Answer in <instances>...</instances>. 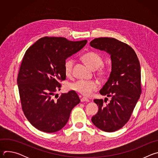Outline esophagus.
Listing matches in <instances>:
<instances>
[{
    "instance_id": "obj_1",
    "label": "esophagus",
    "mask_w": 158,
    "mask_h": 158,
    "mask_svg": "<svg viewBox=\"0 0 158 158\" xmlns=\"http://www.w3.org/2000/svg\"><path fill=\"white\" fill-rule=\"evenodd\" d=\"M81 102H89V100L87 99V98H82L81 99Z\"/></svg>"
}]
</instances>
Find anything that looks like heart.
<instances>
[{"mask_svg": "<svg viewBox=\"0 0 158 158\" xmlns=\"http://www.w3.org/2000/svg\"><path fill=\"white\" fill-rule=\"evenodd\" d=\"M84 62L91 69H98V74L101 77H106L108 76L109 71L107 68L102 66L103 59L102 56L95 52H89L84 54L82 57ZM74 60L70 59L64 63V72L67 76H70L72 74L74 65ZM99 87V83L95 81H77L69 85V88L73 91L78 93L84 96H89L93 91Z\"/></svg>", "mask_w": 158, "mask_h": 158, "instance_id": "b5f03b06", "label": "heart"}]
</instances>
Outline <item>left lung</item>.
I'll return each mask as SVG.
<instances>
[{
    "instance_id": "obj_1",
    "label": "left lung",
    "mask_w": 158,
    "mask_h": 158,
    "mask_svg": "<svg viewBox=\"0 0 158 158\" xmlns=\"http://www.w3.org/2000/svg\"><path fill=\"white\" fill-rule=\"evenodd\" d=\"M90 45L109 54L111 60L109 77L99 91L101 95L110 97L111 99L106 106L103 104L102 99L94 100L99 110L91 120L101 130L114 132L129 121L139 99L140 64L134 51L127 44L114 38H96Z\"/></svg>"
}]
</instances>
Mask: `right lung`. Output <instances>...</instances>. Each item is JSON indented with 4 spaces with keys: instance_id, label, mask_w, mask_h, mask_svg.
<instances>
[{
    "instance_id": "1",
    "label": "right lung",
    "mask_w": 158,
    "mask_h": 158,
    "mask_svg": "<svg viewBox=\"0 0 158 158\" xmlns=\"http://www.w3.org/2000/svg\"><path fill=\"white\" fill-rule=\"evenodd\" d=\"M87 40L70 41L64 37H45L26 52L19 69L17 85L24 113L31 124L45 132L60 130L72 109L80 102L74 91L54 98L65 80V60L82 49Z\"/></svg>"
}]
</instances>
